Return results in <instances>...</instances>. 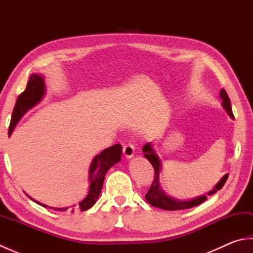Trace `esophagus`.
I'll list each match as a JSON object with an SVG mask.
<instances>
[{"label": "esophagus", "instance_id": "1", "mask_svg": "<svg viewBox=\"0 0 253 253\" xmlns=\"http://www.w3.org/2000/svg\"><path fill=\"white\" fill-rule=\"evenodd\" d=\"M123 153H124V157L126 159H131L133 155H135V148H133V146L130 143L125 144L123 148Z\"/></svg>", "mask_w": 253, "mask_h": 253}]
</instances>
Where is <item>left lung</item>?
<instances>
[{"mask_svg": "<svg viewBox=\"0 0 253 253\" xmlns=\"http://www.w3.org/2000/svg\"><path fill=\"white\" fill-rule=\"evenodd\" d=\"M219 98L222 99L223 109L226 111L228 116L234 120L232 106H230V100L228 98L226 91L224 89H222L221 92H219ZM142 151L144 153V158L152 164L154 169V180L152 182L151 188H150L149 191L147 192L146 200L151 204L152 207L165 210V211H177V210H185L199 206V204H201L202 202L207 200L208 196H212L221 189L228 178V174H225L221 178V180L215 185V187H214L212 190H210L208 192V195L206 196H199L197 198L190 199V200H180V199H176L169 196L168 193L163 190L162 186L160 184V175L161 171H162V161H161L157 151L154 150L153 144L151 142L146 143L142 148Z\"/></svg>", "mask_w": 253, "mask_h": 253, "instance_id": "8db88e82", "label": "left lung"}]
</instances>
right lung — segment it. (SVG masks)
<instances>
[{"instance_id": "1", "label": "right lung", "mask_w": 253, "mask_h": 253, "mask_svg": "<svg viewBox=\"0 0 253 253\" xmlns=\"http://www.w3.org/2000/svg\"><path fill=\"white\" fill-rule=\"evenodd\" d=\"M45 84H44V77L39 74H32L29 77V82L27 84V87L23 93H20L16 101V104L14 107L12 120H10L9 128H8V136L12 135L13 130L15 129L16 125L21 120L27 112L31 110L32 107L36 106L41 100L43 99L45 94ZM123 150L121 144H114L110 148L103 150L100 154H96L93 158L92 162L90 164L89 168V190L88 195L84 197L83 201H80L78 206H73L74 210H80V211H87L91 207L94 206V203L98 200V198L101 193L102 187H103V181L105 178V175L113 165H115L121 161ZM28 196V195H27ZM32 201L40 204L41 207L53 209L54 211L60 212H66L69 209L67 208H53L49 207L46 204L41 203L39 201L35 200L34 198L28 196Z\"/></svg>"}]
</instances>
